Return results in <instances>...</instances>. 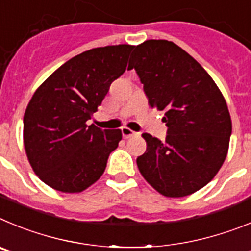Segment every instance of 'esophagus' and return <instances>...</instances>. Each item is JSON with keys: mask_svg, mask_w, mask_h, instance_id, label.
Listing matches in <instances>:
<instances>
[{"mask_svg": "<svg viewBox=\"0 0 251 251\" xmlns=\"http://www.w3.org/2000/svg\"><path fill=\"white\" fill-rule=\"evenodd\" d=\"M121 132H123V136L125 137V139H128V137L135 136V135H136V132H135V131H132L131 128L126 127V126H125V127L121 128Z\"/></svg>", "mask_w": 251, "mask_h": 251, "instance_id": "34e87169", "label": "esophagus"}]
</instances>
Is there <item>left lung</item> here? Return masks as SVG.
<instances>
[{
  "instance_id": "1",
  "label": "left lung",
  "mask_w": 251,
  "mask_h": 251,
  "mask_svg": "<svg viewBox=\"0 0 251 251\" xmlns=\"http://www.w3.org/2000/svg\"><path fill=\"white\" fill-rule=\"evenodd\" d=\"M152 109L165 111L164 142L142 134L146 151L136 159L144 179L166 198H184L215 177L231 135L226 101L211 76L181 47L148 40L131 53Z\"/></svg>"
}]
</instances>
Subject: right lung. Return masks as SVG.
<instances>
[{"mask_svg":"<svg viewBox=\"0 0 251 251\" xmlns=\"http://www.w3.org/2000/svg\"><path fill=\"white\" fill-rule=\"evenodd\" d=\"M134 46L92 49L72 57L38 86L24 115V145L40 180L61 193H81L103 174L121 130L87 125Z\"/></svg>","mask_w":251,"mask_h":251,"instance_id":"right-lung-1","label":"right lung"}]
</instances>
